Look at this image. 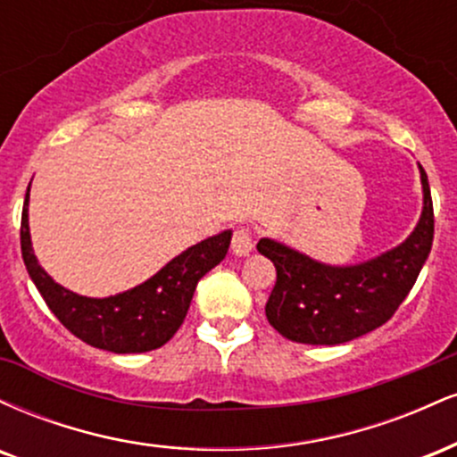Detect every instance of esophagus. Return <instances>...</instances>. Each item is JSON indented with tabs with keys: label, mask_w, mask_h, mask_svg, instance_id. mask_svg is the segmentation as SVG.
Wrapping results in <instances>:
<instances>
[{
	"label": "esophagus",
	"mask_w": 457,
	"mask_h": 457,
	"mask_svg": "<svg viewBox=\"0 0 457 457\" xmlns=\"http://www.w3.org/2000/svg\"><path fill=\"white\" fill-rule=\"evenodd\" d=\"M251 249H253L251 229L245 228V225H240V228L234 232V238H232V253L238 255V258H245V255L251 253Z\"/></svg>",
	"instance_id": "obj_1"
}]
</instances>
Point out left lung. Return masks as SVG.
Listing matches in <instances>:
<instances>
[{
    "label": "left lung",
    "mask_w": 457,
    "mask_h": 457,
    "mask_svg": "<svg viewBox=\"0 0 457 457\" xmlns=\"http://www.w3.org/2000/svg\"><path fill=\"white\" fill-rule=\"evenodd\" d=\"M423 211L403 240L361 264L333 266L272 238L258 251L277 269L266 303L270 327L286 339L312 345H337L382 327L412 290L434 240V208L428 174L419 165Z\"/></svg>",
    "instance_id": "left-lung-1"
}]
</instances>
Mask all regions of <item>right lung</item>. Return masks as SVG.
<instances>
[{
	"mask_svg": "<svg viewBox=\"0 0 457 457\" xmlns=\"http://www.w3.org/2000/svg\"><path fill=\"white\" fill-rule=\"evenodd\" d=\"M31 187V182H29ZM29 187L21 214V251L25 269L55 318L81 342L115 354L148 353L170 342L185 322L197 281L225 258L232 229L188 246L148 281L120 295L92 298L55 283L31 249Z\"/></svg>",
	"mask_w": 457,
	"mask_h": 457,
	"instance_id": "right-lung-1",
	"label": "right lung"
}]
</instances>
